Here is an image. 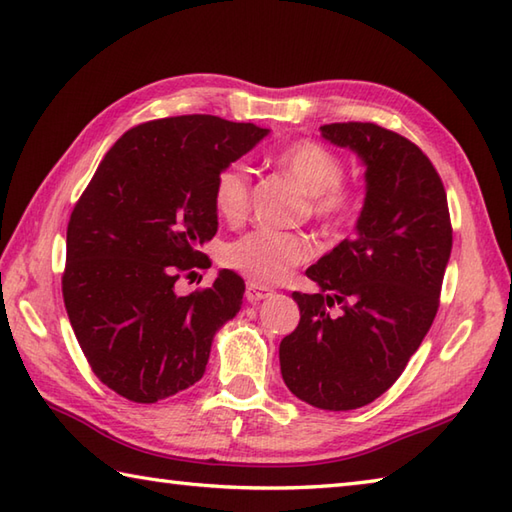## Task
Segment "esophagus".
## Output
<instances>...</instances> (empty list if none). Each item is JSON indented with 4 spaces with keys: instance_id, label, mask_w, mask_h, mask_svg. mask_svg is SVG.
I'll return each mask as SVG.
<instances>
[{
    "instance_id": "esophagus-1",
    "label": "esophagus",
    "mask_w": 512,
    "mask_h": 512,
    "mask_svg": "<svg viewBox=\"0 0 512 512\" xmlns=\"http://www.w3.org/2000/svg\"><path fill=\"white\" fill-rule=\"evenodd\" d=\"M270 295H273V290H270V288H264V286H259V284H248L246 286V299L250 303H257V301H262V299H266Z\"/></svg>"
}]
</instances>
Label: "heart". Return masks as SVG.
<instances>
[{"label":"heart","mask_w":512,"mask_h":512,"mask_svg":"<svg viewBox=\"0 0 512 512\" xmlns=\"http://www.w3.org/2000/svg\"><path fill=\"white\" fill-rule=\"evenodd\" d=\"M277 165L308 193L310 211L325 224H343L361 209V184L343 178V158L317 140H295L277 151ZM250 202V171L242 162L220 169L213 184L215 211L239 222ZM314 255V242L303 233L253 231L222 248V264L259 286L284 281L295 266Z\"/></svg>","instance_id":"b5f03b06"}]
</instances>
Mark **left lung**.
I'll use <instances>...</instances> for the list:
<instances>
[{"label":"left lung","instance_id":"obj_1","mask_svg":"<svg viewBox=\"0 0 512 512\" xmlns=\"http://www.w3.org/2000/svg\"><path fill=\"white\" fill-rule=\"evenodd\" d=\"M319 129L363 160L367 193L356 237L306 270L321 290L292 292L301 321L281 341L279 363L297 398L347 411L385 394L427 336L453 228L447 191L418 145L376 123ZM334 305L339 315L329 312Z\"/></svg>","mask_w":512,"mask_h":512}]
</instances>
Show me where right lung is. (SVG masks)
<instances>
[{
	"mask_svg": "<svg viewBox=\"0 0 512 512\" xmlns=\"http://www.w3.org/2000/svg\"><path fill=\"white\" fill-rule=\"evenodd\" d=\"M268 129L209 114L140 123L116 140L68 222L63 303L92 372L132 402L191 387L215 332L242 308L244 279L220 270L187 297L182 275L209 266L213 184Z\"/></svg>",
	"mask_w": 512,
	"mask_h": 512,
	"instance_id": "obj_1",
	"label": "right lung"
}]
</instances>
